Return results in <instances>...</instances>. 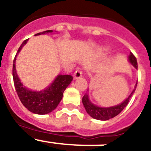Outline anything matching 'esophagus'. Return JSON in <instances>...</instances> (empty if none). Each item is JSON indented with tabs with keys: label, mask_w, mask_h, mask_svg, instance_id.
<instances>
[{
	"label": "esophagus",
	"mask_w": 151,
	"mask_h": 151,
	"mask_svg": "<svg viewBox=\"0 0 151 151\" xmlns=\"http://www.w3.org/2000/svg\"><path fill=\"white\" fill-rule=\"evenodd\" d=\"M82 70H80V69H77L76 71L73 73V76H74L75 78H80V77H82Z\"/></svg>",
	"instance_id": "34e87169"
}]
</instances>
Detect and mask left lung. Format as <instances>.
Wrapping results in <instances>:
<instances>
[{"label":"left lung","instance_id":"1","mask_svg":"<svg viewBox=\"0 0 151 151\" xmlns=\"http://www.w3.org/2000/svg\"><path fill=\"white\" fill-rule=\"evenodd\" d=\"M129 60L131 63L132 64L136 69H138L137 60H136V57L133 55L132 53H130V55L129 56ZM137 84H138V82H136L134 90L131 93L130 95L128 97L127 99L125 100L122 104L116 105V106H110V107H100V106H97L96 105L93 104L89 101L88 94H85L83 97H82V104H83L87 113H88L92 118L98 119V120H108V119L113 118V117H115L116 116L118 115V114H119L123 110L124 108L127 106L129 99L132 96L134 91H135L136 87H137Z\"/></svg>","mask_w":151,"mask_h":151}]
</instances>
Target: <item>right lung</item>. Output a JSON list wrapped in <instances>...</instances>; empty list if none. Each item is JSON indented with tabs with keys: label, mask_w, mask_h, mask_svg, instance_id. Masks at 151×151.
<instances>
[{
	"label": "right lung",
	"mask_w": 151,
	"mask_h": 151,
	"mask_svg": "<svg viewBox=\"0 0 151 151\" xmlns=\"http://www.w3.org/2000/svg\"><path fill=\"white\" fill-rule=\"evenodd\" d=\"M53 32V30H47L42 32H39L35 35H39L45 33ZM29 39H26L22 42L19 47L13 63V78L14 86L17 92L19 100L25 107L30 112L36 114L44 115L52 112L57 108L59 103L62 100L63 94L65 89L71 83L73 76L70 75H58L54 82L45 90L41 91H32L23 86L20 82V79L17 76L16 71V59L18 53L21 50L24 45H26Z\"/></svg>",
	"instance_id": "add662e5"
}]
</instances>
